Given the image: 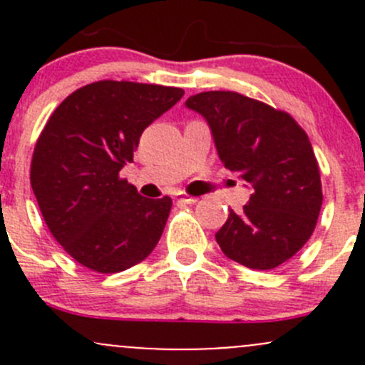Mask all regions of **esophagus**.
<instances>
[{
    "instance_id": "34e87169",
    "label": "esophagus",
    "mask_w": 365,
    "mask_h": 365,
    "mask_svg": "<svg viewBox=\"0 0 365 365\" xmlns=\"http://www.w3.org/2000/svg\"><path fill=\"white\" fill-rule=\"evenodd\" d=\"M176 200L180 201V203H185V205H194L197 201V197H194V196H189V194H185V192H178L176 194Z\"/></svg>"
}]
</instances>
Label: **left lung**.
Listing matches in <instances>:
<instances>
[{
	"instance_id": "obj_1",
	"label": "left lung",
	"mask_w": 365,
	"mask_h": 365,
	"mask_svg": "<svg viewBox=\"0 0 365 365\" xmlns=\"http://www.w3.org/2000/svg\"><path fill=\"white\" fill-rule=\"evenodd\" d=\"M185 108L205 118L219 159L251 185L244 212H230L215 240L230 259L272 270L311 238L323 203L307 134L288 113L235 91H205Z\"/></svg>"
}]
</instances>
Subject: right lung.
<instances>
[{
  "label": "right lung",
  "mask_w": 365,
  "mask_h": 365,
  "mask_svg": "<svg viewBox=\"0 0 365 365\" xmlns=\"http://www.w3.org/2000/svg\"><path fill=\"white\" fill-rule=\"evenodd\" d=\"M182 97V88L98 81L68 95L43 127L31 189L53 237L83 267L116 274L159 244L171 197H143L118 173L143 130Z\"/></svg>",
  "instance_id": "add662e5"
}]
</instances>
